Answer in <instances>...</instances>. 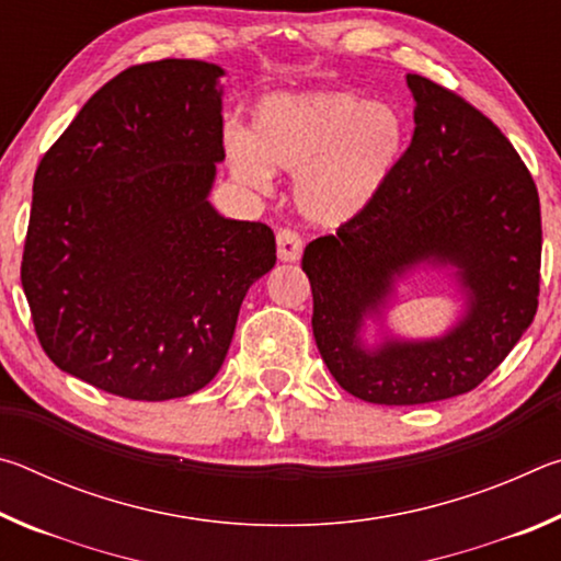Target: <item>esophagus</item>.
<instances>
[{
  "label": "esophagus",
  "instance_id": "1",
  "mask_svg": "<svg viewBox=\"0 0 561 561\" xmlns=\"http://www.w3.org/2000/svg\"><path fill=\"white\" fill-rule=\"evenodd\" d=\"M304 252L301 237L294 230H279L277 232V254L282 262H297Z\"/></svg>",
  "mask_w": 561,
  "mask_h": 561
}]
</instances>
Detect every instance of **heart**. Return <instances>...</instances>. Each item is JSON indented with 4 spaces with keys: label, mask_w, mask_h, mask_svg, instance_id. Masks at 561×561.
<instances>
[{
    "label": "heart",
    "mask_w": 561,
    "mask_h": 561,
    "mask_svg": "<svg viewBox=\"0 0 561 561\" xmlns=\"http://www.w3.org/2000/svg\"><path fill=\"white\" fill-rule=\"evenodd\" d=\"M411 128L403 111L354 91L272 93L262 99L252 136H225L232 175L267 187L272 170L297 175L294 201L309 222L336 227L354 220L383 193L403 163Z\"/></svg>",
    "instance_id": "obj_1"
}]
</instances>
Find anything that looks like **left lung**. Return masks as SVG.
Returning a JSON list of instances; mask_svg holds the SVG:
<instances>
[{"instance_id": "obj_1", "label": "left lung", "mask_w": 561, "mask_h": 561, "mask_svg": "<svg viewBox=\"0 0 561 561\" xmlns=\"http://www.w3.org/2000/svg\"><path fill=\"white\" fill-rule=\"evenodd\" d=\"M405 83L415 130L403 163L371 207L301 257L321 358L344 391L378 405L445 401L485 381L537 314L542 262L537 185L517 150L458 93L417 73ZM417 263L456 267L466 314L443 337L366 350L363 321Z\"/></svg>"}]
</instances>
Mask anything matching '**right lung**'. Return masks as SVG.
<instances>
[{
    "label": "right lung",
    "mask_w": 561,
    "mask_h": 561,
    "mask_svg": "<svg viewBox=\"0 0 561 561\" xmlns=\"http://www.w3.org/2000/svg\"><path fill=\"white\" fill-rule=\"evenodd\" d=\"M220 66L121 71L34 175L22 287L61 371L170 401L220 371L242 299L277 262L274 232L207 201L222 148Z\"/></svg>",
    "instance_id": "1"
}]
</instances>
